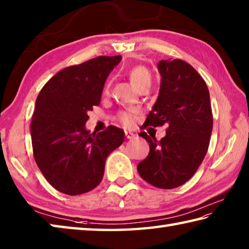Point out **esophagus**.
Returning <instances> with one entry per match:
<instances>
[{
	"label": "esophagus",
	"instance_id": "1",
	"mask_svg": "<svg viewBox=\"0 0 249 249\" xmlns=\"http://www.w3.org/2000/svg\"><path fill=\"white\" fill-rule=\"evenodd\" d=\"M125 136L127 139H133L136 135H135L133 132H130V130H125Z\"/></svg>",
	"mask_w": 249,
	"mask_h": 249
}]
</instances>
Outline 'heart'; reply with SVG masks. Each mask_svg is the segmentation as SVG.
<instances>
[{
    "mask_svg": "<svg viewBox=\"0 0 249 249\" xmlns=\"http://www.w3.org/2000/svg\"><path fill=\"white\" fill-rule=\"evenodd\" d=\"M128 77L130 81H132V84L134 85V87L137 90L143 87V86H149V87H150L151 74L144 66L137 65L132 67V69L128 71ZM107 89H109V84L105 87V92L107 91ZM135 116H136V111L130 110L121 112L119 114V119L124 125L129 126L134 123Z\"/></svg>",
    "mask_w": 249,
    "mask_h": 249,
    "instance_id": "heart-1",
    "label": "heart"
}]
</instances>
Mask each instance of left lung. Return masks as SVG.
Here are the masks:
<instances>
[{"instance_id":"obj_1","label":"left lung","mask_w":249,"mask_h":249,"mask_svg":"<svg viewBox=\"0 0 249 249\" xmlns=\"http://www.w3.org/2000/svg\"><path fill=\"white\" fill-rule=\"evenodd\" d=\"M160 92L142 128L166 124V135L157 140L142 132L150 151L139 162L142 178L162 189L178 187L199 168L209 147L213 117L205 80L183 60H162Z\"/></svg>"}]
</instances>
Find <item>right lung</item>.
I'll return each instance as SVG.
<instances>
[{
  "mask_svg": "<svg viewBox=\"0 0 249 249\" xmlns=\"http://www.w3.org/2000/svg\"><path fill=\"white\" fill-rule=\"evenodd\" d=\"M121 55L98 56L55 74L39 92L31 121L34 157L56 191L71 196L96 188L106 160L124 142V130L109 126L100 133L85 128L88 112L100 105L106 79Z\"/></svg>",
  "mask_w": 249,
  "mask_h": 249,
  "instance_id": "1",
  "label": "right lung"
}]
</instances>
